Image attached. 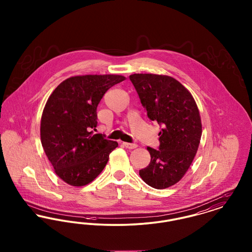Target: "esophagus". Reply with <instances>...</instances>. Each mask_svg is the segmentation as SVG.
<instances>
[{
    "instance_id": "1",
    "label": "esophagus",
    "mask_w": 252,
    "mask_h": 252,
    "mask_svg": "<svg viewBox=\"0 0 252 252\" xmlns=\"http://www.w3.org/2000/svg\"><path fill=\"white\" fill-rule=\"evenodd\" d=\"M123 145L126 148H128V149H134V148H136L138 146L136 144H129V143H123Z\"/></svg>"
}]
</instances>
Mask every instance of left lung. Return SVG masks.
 <instances>
[{"mask_svg":"<svg viewBox=\"0 0 252 252\" xmlns=\"http://www.w3.org/2000/svg\"><path fill=\"white\" fill-rule=\"evenodd\" d=\"M150 120L161 126L159 147H147L151 160L139 174L146 184L165 189L186 174L197 152L202 125L191 93L177 79L153 73L129 75Z\"/></svg>","mask_w":252,"mask_h":252,"instance_id":"8db88e82","label":"left lung"}]
</instances>
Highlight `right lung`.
Listing matches in <instances>:
<instances>
[{"label": "right lung", "instance_id": "1", "mask_svg": "<svg viewBox=\"0 0 252 252\" xmlns=\"http://www.w3.org/2000/svg\"><path fill=\"white\" fill-rule=\"evenodd\" d=\"M126 79L119 74H86L61 82L49 96L40 122V141L58 177L80 187L103 171L117 142L93 134L96 108L109 88Z\"/></svg>", "mask_w": 252, "mask_h": 252}]
</instances>
